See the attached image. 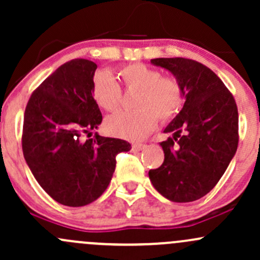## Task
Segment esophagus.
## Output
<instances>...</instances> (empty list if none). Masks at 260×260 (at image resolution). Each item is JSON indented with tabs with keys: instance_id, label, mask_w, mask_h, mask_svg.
Instances as JSON below:
<instances>
[{
	"instance_id": "obj_1",
	"label": "esophagus",
	"mask_w": 260,
	"mask_h": 260,
	"mask_svg": "<svg viewBox=\"0 0 260 260\" xmlns=\"http://www.w3.org/2000/svg\"><path fill=\"white\" fill-rule=\"evenodd\" d=\"M146 146L145 144H141V142H136V144H133V150H136V151H140V150L144 149Z\"/></svg>"
}]
</instances>
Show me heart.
Here are the masks:
<instances>
[{
  "label": "heart",
  "mask_w": 260,
  "mask_h": 260,
  "mask_svg": "<svg viewBox=\"0 0 260 260\" xmlns=\"http://www.w3.org/2000/svg\"><path fill=\"white\" fill-rule=\"evenodd\" d=\"M125 90H136L135 110H121L109 116L105 129L109 134L127 140H138L161 121L172 119L185 103V90L174 75H162L158 69L134 63L118 71ZM91 94L103 110L114 111L121 104V86L107 71H98L91 79Z\"/></svg>",
  "instance_id": "b5f03b06"
}]
</instances>
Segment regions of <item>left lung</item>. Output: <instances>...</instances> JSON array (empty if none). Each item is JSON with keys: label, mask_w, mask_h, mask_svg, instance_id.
<instances>
[{"label": "left lung", "mask_w": 260, "mask_h": 260, "mask_svg": "<svg viewBox=\"0 0 260 260\" xmlns=\"http://www.w3.org/2000/svg\"><path fill=\"white\" fill-rule=\"evenodd\" d=\"M181 82L186 102L165 129V160L150 170L153 187L174 202H192L218 183L238 147V109L218 75L186 58H156Z\"/></svg>", "instance_id": "obj_1"}]
</instances>
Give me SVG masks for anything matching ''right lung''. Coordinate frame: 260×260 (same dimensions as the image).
<instances>
[{
	"label": "right lung",
	"mask_w": 260,
	"mask_h": 260,
	"mask_svg": "<svg viewBox=\"0 0 260 260\" xmlns=\"http://www.w3.org/2000/svg\"><path fill=\"white\" fill-rule=\"evenodd\" d=\"M96 64L72 59L43 80L27 103L22 131L26 162L42 188L60 205L80 207L107 189L116 155L129 151L121 139L95 133L103 115L91 94Z\"/></svg>",
	"instance_id": "obj_1"
}]
</instances>
